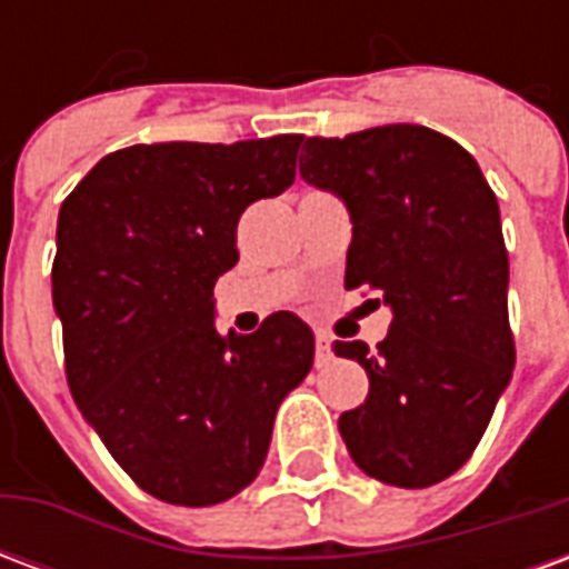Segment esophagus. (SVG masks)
Listing matches in <instances>:
<instances>
[{
    "instance_id": "obj_1",
    "label": "esophagus",
    "mask_w": 569,
    "mask_h": 569,
    "mask_svg": "<svg viewBox=\"0 0 569 569\" xmlns=\"http://www.w3.org/2000/svg\"><path fill=\"white\" fill-rule=\"evenodd\" d=\"M332 341L326 338V335H317V353H313V362H317V369H326L329 362H332Z\"/></svg>"
}]
</instances>
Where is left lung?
Returning a JSON list of instances; mask_svg holds the SVG:
<instances>
[{
    "mask_svg": "<svg viewBox=\"0 0 569 569\" xmlns=\"http://www.w3.org/2000/svg\"><path fill=\"white\" fill-rule=\"evenodd\" d=\"M301 176L350 207L347 289L369 286L393 310L375 357L359 341L332 347L369 375L366 406L338 418L347 451L383 485L445 481L515 369L497 194L463 146L420 124L310 137Z\"/></svg>",
    "mask_w": 569,
    "mask_h": 569,
    "instance_id": "1",
    "label": "left lung"
}]
</instances>
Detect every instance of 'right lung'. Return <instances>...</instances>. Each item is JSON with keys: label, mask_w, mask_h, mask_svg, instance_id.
Instances as JSON below:
<instances>
[{"label": "right lung", "mask_w": 569, "mask_h": 569, "mask_svg": "<svg viewBox=\"0 0 569 569\" xmlns=\"http://www.w3.org/2000/svg\"><path fill=\"white\" fill-rule=\"evenodd\" d=\"M301 142L130 146L60 207L51 286L69 390L163 502L216 506L247 488L277 408L313 366V332L289 310L243 338L212 326V286L240 259L237 222L296 182Z\"/></svg>", "instance_id": "obj_1"}]
</instances>
